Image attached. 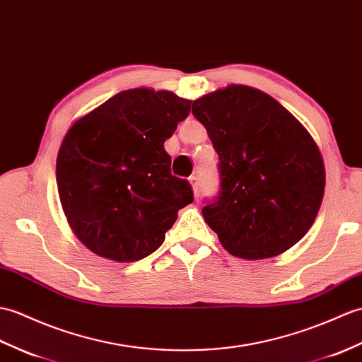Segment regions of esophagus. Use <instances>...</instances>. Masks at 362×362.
Listing matches in <instances>:
<instances>
[{
    "label": "esophagus",
    "mask_w": 362,
    "mask_h": 362,
    "mask_svg": "<svg viewBox=\"0 0 362 362\" xmlns=\"http://www.w3.org/2000/svg\"><path fill=\"white\" fill-rule=\"evenodd\" d=\"M189 183L192 185V191H194V196L199 197L200 196V187H199V177H197V175H191Z\"/></svg>",
    "instance_id": "esophagus-1"
}]
</instances>
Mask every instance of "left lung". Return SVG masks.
<instances>
[{
    "mask_svg": "<svg viewBox=\"0 0 362 362\" xmlns=\"http://www.w3.org/2000/svg\"><path fill=\"white\" fill-rule=\"evenodd\" d=\"M219 156L221 188L202 214L231 255L267 259L305 236L325 171L313 139L270 95L231 85L192 102Z\"/></svg>",
    "mask_w": 362,
    "mask_h": 362,
    "instance_id": "left-lung-1",
    "label": "left lung"
}]
</instances>
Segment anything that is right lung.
Segmentation results:
<instances>
[{
  "label": "right lung",
  "instance_id": "right-lung-1",
  "mask_svg": "<svg viewBox=\"0 0 362 362\" xmlns=\"http://www.w3.org/2000/svg\"><path fill=\"white\" fill-rule=\"evenodd\" d=\"M191 111L173 92H120L67 131L57 185L74 233L95 255L134 262L162 245L177 211L194 200L171 174L163 143Z\"/></svg>",
  "mask_w": 362,
  "mask_h": 362
}]
</instances>
